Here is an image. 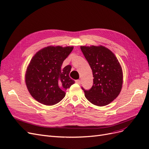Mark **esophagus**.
<instances>
[{"instance_id":"34e87169","label":"esophagus","mask_w":149,"mask_h":149,"mask_svg":"<svg viewBox=\"0 0 149 149\" xmlns=\"http://www.w3.org/2000/svg\"><path fill=\"white\" fill-rule=\"evenodd\" d=\"M75 82H76L77 84H80L81 81H80V80H75Z\"/></svg>"}]
</instances>
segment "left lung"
Instances as JSON below:
<instances>
[{"instance_id": "left-lung-1", "label": "left lung", "mask_w": 149, "mask_h": 149, "mask_svg": "<svg viewBox=\"0 0 149 149\" xmlns=\"http://www.w3.org/2000/svg\"><path fill=\"white\" fill-rule=\"evenodd\" d=\"M85 59L92 70V88L85 90V97L90 103L103 107L112 102L121 92L123 70L116 57L103 46H80Z\"/></svg>"}]
</instances>
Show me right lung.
<instances>
[{
	"label": "right lung",
	"mask_w": 149,
	"mask_h": 149,
	"mask_svg": "<svg viewBox=\"0 0 149 149\" xmlns=\"http://www.w3.org/2000/svg\"><path fill=\"white\" fill-rule=\"evenodd\" d=\"M73 46H47L33 57L28 65L25 83L30 93L38 102L54 105L63 99L65 90L75 83L70 79V65L62 66Z\"/></svg>",
	"instance_id": "obj_1"
}]
</instances>
